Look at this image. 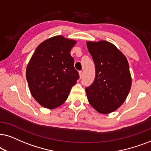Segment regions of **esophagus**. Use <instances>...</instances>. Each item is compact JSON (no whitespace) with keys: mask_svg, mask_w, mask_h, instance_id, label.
Masks as SVG:
<instances>
[{"mask_svg":"<svg viewBox=\"0 0 151 151\" xmlns=\"http://www.w3.org/2000/svg\"><path fill=\"white\" fill-rule=\"evenodd\" d=\"M79 78H80V79H81V78L82 77H83V72H82V71H79Z\"/></svg>","mask_w":151,"mask_h":151,"instance_id":"esophagus-1","label":"esophagus"}]
</instances>
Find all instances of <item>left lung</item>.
<instances>
[{
	"label": "left lung",
	"mask_w": 151,
	"mask_h": 151,
	"mask_svg": "<svg viewBox=\"0 0 151 151\" xmlns=\"http://www.w3.org/2000/svg\"><path fill=\"white\" fill-rule=\"evenodd\" d=\"M86 44L95 65L94 81L86 88L88 100L99 113H110L124 104L131 88L128 60L110 42L88 41Z\"/></svg>",
	"instance_id": "1"
}]
</instances>
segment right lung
<instances>
[{
    "label": "right lung",
    "mask_w": 151,
    "mask_h": 151,
    "mask_svg": "<svg viewBox=\"0 0 151 151\" xmlns=\"http://www.w3.org/2000/svg\"><path fill=\"white\" fill-rule=\"evenodd\" d=\"M77 41L59 35L40 44L26 68L32 96L43 107L54 109L66 101L79 78L70 51Z\"/></svg>",
    "instance_id": "obj_1"
}]
</instances>
